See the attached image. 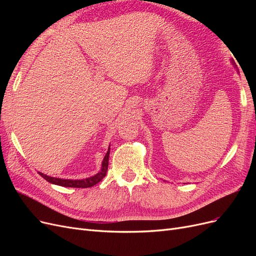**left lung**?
Returning a JSON list of instances; mask_svg holds the SVG:
<instances>
[{
    "label": "left lung",
    "mask_w": 256,
    "mask_h": 256,
    "mask_svg": "<svg viewBox=\"0 0 256 256\" xmlns=\"http://www.w3.org/2000/svg\"><path fill=\"white\" fill-rule=\"evenodd\" d=\"M233 64H234V62H233Z\"/></svg>",
    "instance_id": "obj_1"
}]
</instances>
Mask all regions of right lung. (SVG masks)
I'll list each match as a JSON object with an SVG mask.
<instances>
[{"label":"right lung","instance_id":"obj_1","mask_svg":"<svg viewBox=\"0 0 256 256\" xmlns=\"http://www.w3.org/2000/svg\"><path fill=\"white\" fill-rule=\"evenodd\" d=\"M109 156H110V147L108 150L106 156L102 161V166L100 172L97 173L96 175L85 178V180H62V178H56V177H51L48 175H44V173L38 172L42 178H44L46 180L53 184H58V186H63V187H72V188H90L98 184L99 182H102V178L106 176L108 172V166H109Z\"/></svg>","mask_w":256,"mask_h":256}]
</instances>
